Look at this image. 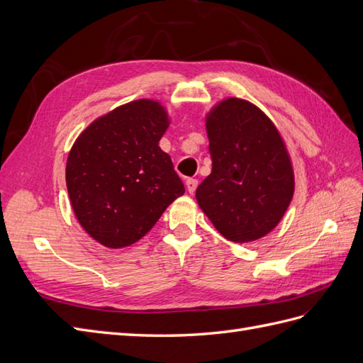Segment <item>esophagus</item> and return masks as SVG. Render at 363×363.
Instances as JSON below:
<instances>
[{
    "instance_id": "esophagus-1",
    "label": "esophagus",
    "mask_w": 363,
    "mask_h": 363,
    "mask_svg": "<svg viewBox=\"0 0 363 363\" xmlns=\"http://www.w3.org/2000/svg\"><path fill=\"white\" fill-rule=\"evenodd\" d=\"M196 186H199V180H196V179H188V180H186V188H188L189 194L195 192Z\"/></svg>"
}]
</instances>
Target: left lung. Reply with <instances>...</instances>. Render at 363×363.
Segmentation results:
<instances>
[{
	"label": "left lung",
	"mask_w": 363,
	"mask_h": 363,
	"mask_svg": "<svg viewBox=\"0 0 363 363\" xmlns=\"http://www.w3.org/2000/svg\"><path fill=\"white\" fill-rule=\"evenodd\" d=\"M212 172L196 201L216 230L250 242L276 227L292 200L294 171L271 119L239 98L219 103L206 119Z\"/></svg>",
	"instance_id": "8db88e82"
}]
</instances>
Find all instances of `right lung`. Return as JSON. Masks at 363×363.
Masks as SVG:
<instances>
[{
  "label": "right lung",
  "instance_id": "obj_1",
  "mask_svg": "<svg viewBox=\"0 0 363 363\" xmlns=\"http://www.w3.org/2000/svg\"><path fill=\"white\" fill-rule=\"evenodd\" d=\"M169 121L151 100L121 106L77 138L67 186L80 225L108 248L145 236L184 186L159 147Z\"/></svg>",
  "mask_w": 363,
  "mask_h": 363
}]
</instances>
